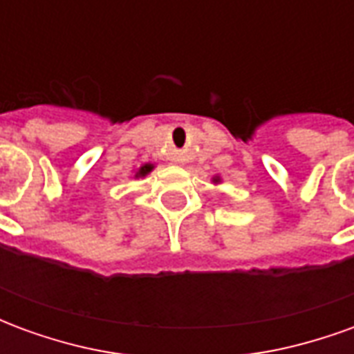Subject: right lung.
I'll use <instances>...</instances> for the list:
<instances>
[{"label": "right lung", "instance_id": "1", "mask_svg": "<svg viewBox=\"0 0 354 354\" xmlns=\"http://www.w3.org/2000/svg\"><path fill=\"white\" fill-rule=\"evenodd\" d=\"M151 169H153V165H144V167L136 172V176H146L147 172H149Z\"/></svg>", "mask_w": 354, "mask_h": 354}]
</instances>
